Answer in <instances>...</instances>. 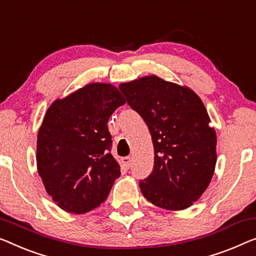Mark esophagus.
Here are the masks:
<instances>
[{
    "label": "esophagus",
    "instance_id": "obj_1",
    "mask_svg": "<svg viewBox=\"0 0 256 256\" xmlns=\"http://www.w3.org/2000/svg\"><path fill=\"white\" fill-rule=\"evenodd\" d=\"M122 163H123V166L128 169L130 166H131V158L130 156H126V158H122Z\"/></svg>",
    "mask_w": 256,
    "mask_h": 256
}]
</instances>
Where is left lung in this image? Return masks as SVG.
Here are the masks:
<instances>
[{
  "label": "left lung",
  "mask_w": 256,
  "mask_h": 256,
  "mask_svg": "<svg viewBox=\"0 0 256 256\" xmlns=\"http://www.w3.org/2000/svg\"><path fill=\"white\" fill-rule=\"evenodd\" d=\"M128 106L150 128L154 168L139 182L144 196L168 210L192 206L216 166V132L201 98L188 87L147 76L120 85Z\"/></svg>",
  "instance_id": "1"
}]
</instances>
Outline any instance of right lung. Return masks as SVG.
Segmentation results:
<instances>
[{"label":"right lung","instance_id":"1","mask_svg":"<svg viewBox=\"0 0 256 256\" xmlns=\"http://www.w3.org/2000/svg\"><path fill=\"white\" fill-rule=\"evenodd\" d=\"M124 104L115 86L93 82L48 108L38 133V172L63 210L85 214L98 207L120 176L106 123Z\"/></svg>","mask_w":256,"mask_h":256}]
</instances>
